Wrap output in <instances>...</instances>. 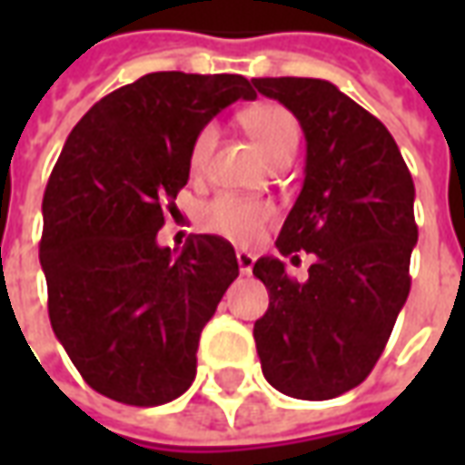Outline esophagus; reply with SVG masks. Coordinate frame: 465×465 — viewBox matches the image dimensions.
I'll use <instances>...</instances> for the list:
<instances>
[{"instance_id":"1","label":"esophagus","mask_w":465,"mask_h":465,"mask_svg":"<svg viewBox=\"0 0 465 465\" xmlns=\"http://www.w3.org/2000/svg\"><path fill=\"white\" fill-rule=\"evenodd\" d=\"M236 262H239V269H242V273H252L253 269V262H256V256H253L252 252H236Z\"/></svg>"}]
</instances>
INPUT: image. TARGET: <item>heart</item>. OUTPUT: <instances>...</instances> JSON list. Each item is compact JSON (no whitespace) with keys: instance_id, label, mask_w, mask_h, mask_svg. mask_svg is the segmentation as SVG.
Listing matches in <instances>:
<instances>
[{"instance_id":"obj_1","label":"heart","mask_w":465,"mask_h":465,"mask_svg":"<svg viewBox=\"0 0 465 465\" xmlns=\"http://www.w3.org/2000/svg\"><path fill=\"white\" fill-rule=\"evenodd\" d=\"M242 122L253 134V139L262 143L263 153L273 163L293 159L296 146H299V124L289 109L279 104H256L243 112ZM216 139H219V126L212 122L203 124L196 132L192 149H189V169L193 176L203 173ZM272 203L262 202V199L219 193L203 206L199 219H202L203 229L216 236H223L233 243H253L262 236L266 223L272 222Z\"/></svg>"}]
</instances>
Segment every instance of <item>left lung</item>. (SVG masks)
<instances>
[{"instance_id":"8db88e82","label":"left lung","mask_w":465,"mask_h":465,"mask_svg":"<svg viewBox=\"0 0 465 465\" xmlns=\"http://www.w3.org/2000/svg\"><path fill=\"white\" fill-rule=\"evenodd\" d=\"M253 86L282 102L306 136L302 193L276 249L316 256L303 283L273 256L253 263L269 292L253 323L256 351L276 391L336 399L376 366L409 299L416 189L389 129L331 82L266 76Z\"/></svg>"}]
</instances>
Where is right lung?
I'll list each match as a JSON object with an SVG mask.
<instances>
[{
  "mask_svg": "<svg viewBox=\"0 0 465 465\" xmlns=\"http://www.w3.org/2000/svg\"><path fill=\"white\" fill-rule=\"evenodd\" d=\"M236 99H256L242 74H146L99 99L52 169L39 242L49 322L106 399L162 406L196 376L199 336L239 262L222 236L172 252L156 233L179 213L193 136Z\"/></svg>",
  "mask_w": 465,
  "mask_h": 465,
  "instance_id": "obj_1",
  "label": "right lung"
}]
</instances>
